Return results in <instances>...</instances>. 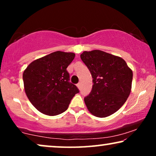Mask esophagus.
I'll list each match as a JSON object with an SVG mask.
<instances>
[{
	"label": "esophagus",
	"instance_id": "34e87169",
	"mask_svg": "<svg viewBox=\"0 0 156 156\" xmlns=\"http://www.w3.org/2000/svg\"><path fill=\"white\" fill-rule=\"evenodd\" d=\"M76 87H78V89H80V87H81V83H78V84H76Z\"/></svg>",
	"mask_w": 156,
	"mask_h": 156
}]
</instances>
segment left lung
I'll use <instances>...</instances> for the list:
<instances>
[{
	"mask_svg": "<svg viewBox=\"0 0 156 156\" xmlns=\"http://www.w3.org/2000/svg\"><path fill=\"white\" fill-rule=\"evenodd\" d=\"M80 57L93 78L91 91L84 98L89 112L99 118L114 114L131 93L132 70L121 57L101 50L84 51Z\"/></svg>",
	"mask_w": 156,
	"mask_h": 156,
	"instance_id": "8db88e82",
	"label": "left lung"
}]
</instances>
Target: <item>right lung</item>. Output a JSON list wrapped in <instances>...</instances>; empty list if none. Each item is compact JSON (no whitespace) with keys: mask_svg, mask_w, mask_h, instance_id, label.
Masks as SVG:
<instances>
[{"mask_svg":"<svg viewBox=\"0 0 156 156\" xmlns=\"http://www.w3.org/2000/svg\"><path fill=\"white\" fill-rule=\"evenodd\" d=\"M75 54L61 51L35 59L23 72L25 91L31 104L42 114L56 116L67 109L80 92L69 82L67 68Z\"/></svg>","mask_w":156,"mask_h":156,"instance_id":"right-lung-1","label":"right lung"}]
</instances>
